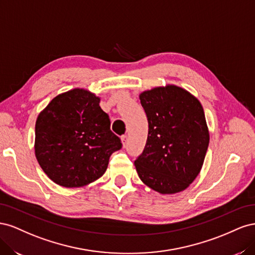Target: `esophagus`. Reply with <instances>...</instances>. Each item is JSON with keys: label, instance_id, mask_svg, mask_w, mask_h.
<instances>
[{"label": "esophagus", "instance_id": "esophagus-1", "mask_svg": "<svg viewBox=\"0 0 255 255\" xmlns=\"http://www.w3.org/2000/svg\"><path fill=\"white\" fill-rule=\"evenodd\" d=\"M121 141H122L123 148H125V146H126L127 143H128V136H127V135H123V136L121 137Z\"/></svg>", "mask_w": 255, "mask_h": 255}]
</instances>
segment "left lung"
Returning <instances> with one entry per match:
<instances>
[{
    "instance_id": "1",
    "label": "left lung",
    "mask_w": 255,
    "mask_h": 255,
    "mask_svg": "<svg viewBox=\"0 0 255 255\" xmlns=\"http://www.w3.org/2000/svg\"><path fill=\"white\" fill-rule=\"evenodd\" d=\"M139 100L149 130L144 150L135 160L138 176L161 195L181 192L201 171L210 143L203 107L173 84L144 90Z\"/></svg>"
}]
</instances>
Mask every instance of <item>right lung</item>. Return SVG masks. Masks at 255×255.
I'll return each mask as SVG.
<instances>
[{
	"instance_id": "obj_1",
	"label": "right lung",
	"mask_w": 255,
	"mask_h": 255,
	"mask_svg": "<svg viewBox=\"0 0 255 255\" xmlns=\"http://www.w3.org/2000/svg\"><path fill=\"white\" fill-rule=\"evenodd\" d=\"M101 99L84 88L59 94L39 113L35 126V155L43 172L66 188L101 177L110 156L121 149L111 130Z\"/></svg>"
}]
</instances>
